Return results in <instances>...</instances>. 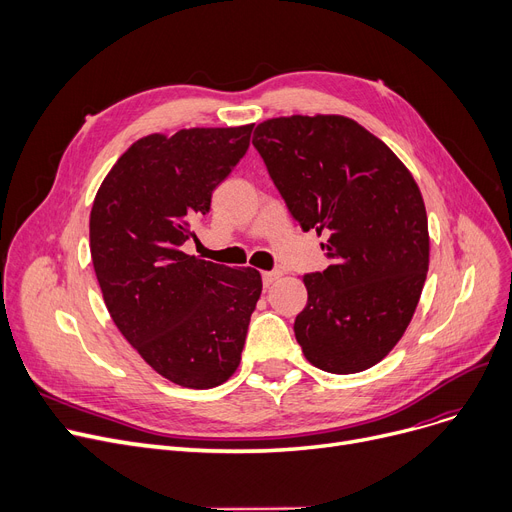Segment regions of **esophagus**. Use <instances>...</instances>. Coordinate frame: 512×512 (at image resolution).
<instances>
[{"mask_svg":"<svg viewBox=\"0 0 512 512\" xmlns=\"http://www.w3.org/2000/svg\"><path fill=\"white\" fill-rule=\"evenodd\" d=\"M279 277H281V271H264V273H262V283H264V287H269V285L275 283Z\"/></svg>","mask_w":512,"mask_h":512,"instance_id":"esophagus-1","label":"esophagus"}]
</instances>
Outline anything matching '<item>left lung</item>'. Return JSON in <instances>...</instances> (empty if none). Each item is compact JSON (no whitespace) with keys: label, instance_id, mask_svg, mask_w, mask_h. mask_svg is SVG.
<instances>
[{"label":"left lung","instance_id":"obj_1","mask_svg":"<svg viewBox=\"0 0 512 512\" xmlns=\"http://www.w3.org/2000/svg\"><path fill=\"white\" fill-rule=\"evenodd\" d=\"M254 148L304 231L329 233L323 273L304 275L298 344L316 369H371L400 342L429 269L419 185L387 145L346 116L260 123Z\"/></svg>","mask_w":512,"mask_h":512}]
</instances>
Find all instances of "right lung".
Instances as JSON below:
<instances>
[{
  "mask_svg": "<svg viewBox=\"0 0 512 512\" xmlns=\"http://www.w3.org/2000/svg\"><path fill=\"white\" fill-rule=\"evenodd\" d=\"M250 135L252 125L143 137L112 166L91 208V260L114 325L158 375L191 389L237 371L262 291L250 266L183 252Z\"/></svg>",
  "mask_w": 512,
  "mask_h": 512,
  "instance_id": "obj_1",
  "label": "right lung"
}]
</instances>
